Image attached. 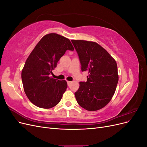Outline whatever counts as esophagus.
I'll list each match as a JSON object with an SVG mask.
<instances>
[{
    "label": "esophagus",
    "instance_id": "esophagus-1",
    "mask_svg": "<svg viewBox=\"0 0 147 147\" xmlns=\"http://www.w3.org/2000/svg\"><path fill=\"white\" fill-rule=\"evenodd\" d=\"M70 83H71V82H70V81H67V84H68V86H69V85H70Z\"/></svg>",
    "mask_w": 147,
    "mask_h": 147
}]
</instances>
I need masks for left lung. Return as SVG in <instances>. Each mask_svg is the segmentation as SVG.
<instances>
[{
    "mask_svg": "<svg viewBox=\"0 0 147 147\" xmlns=\"http://www.w3.org/2000/svg\"><path fill=\"white\" fill-rule=\"evenodd\" d=\"M72 42L78 55L82 72H88L87 81L80 82L75 98L82 107L98 110L112 99L118 82L116 61L98 43L86 40Z\"/></svg>",
    "mask_w": 147,
    "mask_h": 147,
    "instance_id": "obj_1",
    "label": "left lung"
}]
</instances>
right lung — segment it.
Here are the masks:
<instances>
[{"label":"right lung","instance_id":"1","mask_svg":"<svg viewBox=\"0 0 147 147\" xmlns=\"http://www.w3.org/2000/svg\"><path fill=\"white\" fill-rule=\"evenodd\" d=\"M67 50H74L69 39L51 33L42 38L26 60L21 72L22 82L26 96L37 107L50 109L62 99L67 83L50 75Z\"/></svg>","mask_w":147,"mask_h":147}]
</instances>
